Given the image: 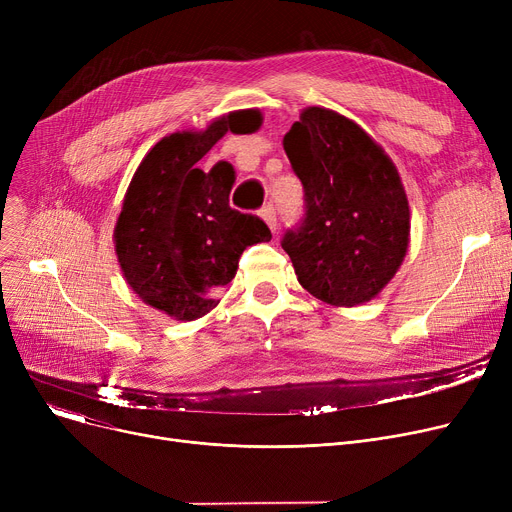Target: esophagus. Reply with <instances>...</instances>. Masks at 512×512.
Masks as SVG:
<instances>
[{"label":"esophagus","instance_id":"esophagus-1","mask_svg":"<svg viewBox=\"0 0 512 512\" xmlns=\"http://www.w3.org/2000/svg\"><path fill=\"white\" fill-rule=\"evenodd\" d=\"M259 215L263 218V222H265L267 226H270V230L276 234V232H278V218H276L274 207H272V205H265Z\"/></svg>","mask_w":512,"mask_h":512}]
</instances>
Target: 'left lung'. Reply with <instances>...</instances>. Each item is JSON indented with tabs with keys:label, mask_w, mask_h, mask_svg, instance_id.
<instances>
[{
	"label": "left lung",
	"mask_w": 512,
	"mask_h": 512,
	"mask_svg": "<svg viewBox=\"0 0 512 512\" xmlns=\"http://www.w3.org/2000/svg\"><path fill=\"white\" fill-rule=\"evenodd\" d=\"M284 151L305 188V220L282 240L301 286L334 307L375 299L411 236L394 161L357 122L319 105L301 112Z\"/></svg>",
	"instance_id": "8db88e82"
}]
</instances>
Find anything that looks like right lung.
I'll return each instance as SVG.
<instances>
[{
  "instance_id": "add662e5",
  "label": "right lung",
  "mask_w": 512,
  "mask_h": 512,
  "mask_svg": "<svg viewBox=\"0 0 512 512\" xmlns=\"http://www.w3.org/2000/svg\"><path fill=\"white\" fill-rule=\"evenodd\" d=\"M259 110L232 112L205 130L168 134L151 147L134 172L114 228V245L126 284L149 307L178 321L209 313L215 290L234 276L247 247L272 240L251 213L230 207L234 168L226 161L209 172L197 161L228 130L251 134Z\"/></svg>"
}]
</instances>
